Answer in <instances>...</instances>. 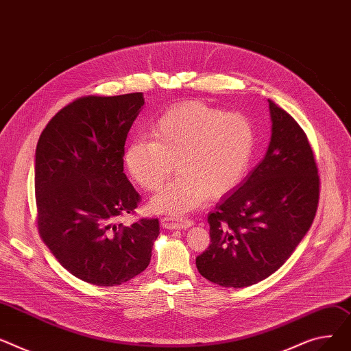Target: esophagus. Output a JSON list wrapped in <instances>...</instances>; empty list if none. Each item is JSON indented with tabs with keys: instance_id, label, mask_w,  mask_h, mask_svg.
Segmentation results:
<instances>
[{
	"instance_id": "obj_1",
	"label": "esophagus",
	"mask_w": 351,
	"mask_h": 351,
	"mask_svg": "<svg viewBox=\"0 0 351 351\" xmlns=\"http://www.w3.org/2000/svg\"><path fill=\"white\" fill-rule=\"evenodd\" d=\"M161 225H162V228H167V230H182V228H190V226L193 225V221L189 218L174 219L171 217H164L161 219Z\"/></svg>"
}]
</instances>
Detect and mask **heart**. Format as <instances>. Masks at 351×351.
<instances>
[{
  "label": "heart",
  "instance_id": "heart-1",
  "mask_svg": "<svg viewBox=\"0 0 351 351\" xmlns=\"http://www.w3.org/2000/svg\"><path fill=\"white\" fill-rule=\"evenodd\" d=\"M149 138L133 140L125 166L147 191H157L177 164L178 178L150 201L158 214L180 217L231 191L248 170L255 150L252 121L239 112H222L185 101L161 113Z\"/></svg>",
  "mask_w": 351,
  "mask_h": 351
}]
</instances>
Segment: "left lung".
<instances>
[{
	"mask_svg": "<svg viewBox=\"0 0 351 351\" xmlns=\"http://www.w3.org/2000/svg\"><path fill=\"white\" fill-rule=\"evenodd\" d=\"M269 101L272 136L263 160L208 215L211 243L198 272L223 287H246L276 272L316 215L319 176L298 121Z\"/></svg>",
	"mask_w": 351,
	"mask_h": 351,
	"instance_id": "obj_1",
	"label": "left lung"
}]
</instances>
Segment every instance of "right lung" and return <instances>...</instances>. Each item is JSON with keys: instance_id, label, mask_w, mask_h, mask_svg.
Returning a JSON list of instances; mask_svg holds the SVG:
<instances>
[{"instance_id": "1", "label": "right lung", "mask_w": 351, "mask_h": 351, "mask_svg": "<svg viewBox=\"0 0 351 351\" xmlns=\"http://www.w3.org/2000/svg\"><path fill=\"white\" fill-rule=\"evenodd\" d=\"M143 105V93L79 97L49 120L36 144L39 235L66 271L96 286L141 274L160 234L157 218L117 222L140 201L123 156Z\"/></svg>"}]
</instances>
